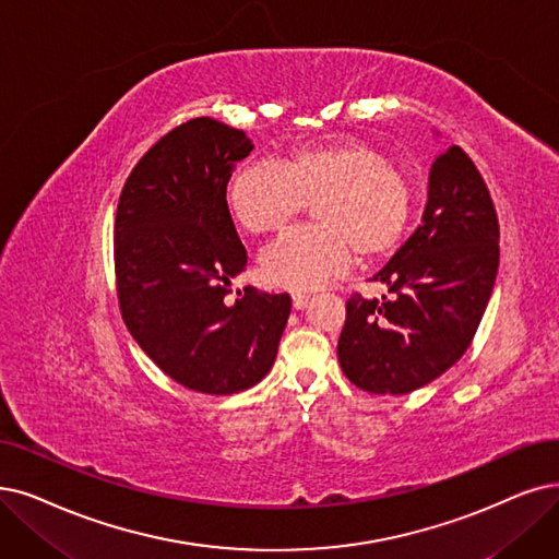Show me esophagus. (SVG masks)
<instances>
[{"label":"esophagus","instance_id":"34e87169","mask_svg":"<svg viewBox=\"0 0 559 559\" xmlns=\"http://www.w3.org/2000/svg\"><path fill=\"white\" fill-rule=\"evenodd\" d=\"M309 305V296L305 294H294V307L296 309H305Z\"/></svg>","mask_w":559,"mask_h":559}]
</instances>
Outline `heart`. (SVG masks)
<instances>
[{"label": "heart", "mask_w": 559, "mask_h": 559, "mask_svg": "<svg viewBox=\"0 0 559 559\" xmlns=\"http://www.w3.org/2000/svg\"><path fill=\"white\" fill-rule=\"evenodd\" d=\"M307 202H314L319 227L286 234L261 254L263 277L292 292H314L346 275L355 252L367 261L394 254L415 199L408 176L360 140L300 146L282 165L250 163L227 188L234 219L254 236L282 231Z\"/></svg>", "instance_id": "b5f03b06"}]
</instances>
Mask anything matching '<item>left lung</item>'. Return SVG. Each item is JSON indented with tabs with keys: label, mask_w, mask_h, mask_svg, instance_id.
<instances>
[{
	"label": "left lung",
	"mask_w": 559,
	"mask_h": 559,
	"mask_svg": "<svg viewBox=\"0 0 559 559\" xmlns=\"http://www.w3.org/2000/svg\"><path fill=\"white\" fill-rule=\"evenodd\" d=\"M498 215L475 163L459 146L429 171L421 225L373 275L392 298L346 302L337 357L371 394H408L448 371L471 346L493 294Z\"/></svg>",
	"instance_id": "8db88e82"
}]
</instances>
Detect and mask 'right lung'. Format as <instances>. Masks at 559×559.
<instances>
[{"label":"right lung","instance_id":"right-lung-1","mask_svg":"<svg viewBox=\"0 0 559 559\" xmlns=\"http://www.w3.org/2000/svg\"><path fill=\"white\" fill-rule=\"evenodd\" d=\"M254 148L209 117L181 123L130 171L115 222L119 307L132 340L176 383L204 394L254 388L273 369L288 294L236 292L248 265L227 206L236 163Z\"/></svg>","mask_w":559,"mask_h":559}]
</instances>
